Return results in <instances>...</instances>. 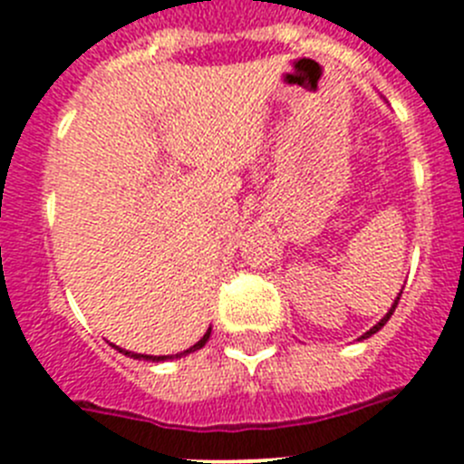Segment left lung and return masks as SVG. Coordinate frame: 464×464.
Segmentation results:
<instances>
[{
    "label": "left lung",
    "mask_w": 464,
    "mask_h": 464,
    "mask_svg": "<svg viewBox=\"0 0 464 464\" xmlns=\"http://www.w3.org/2000/svg\"><path fill=\"white\" fill-rule=\"evenodd\" d=\"M400 297H401V290H400V293H397L395 302H392V306H391V309H388V314H385V315H383V318H381V321H379V323H376V325H374V327H370V330L364 332L362 337H360V342H362V339H370V337H372V334H376V332H379V330H381V327H383V325H385V323L391 321V315H392V314H395V306H397V302H400Z\"/></svg>",
    "instance_id": "obj_1"
}]
</instances>
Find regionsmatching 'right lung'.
Here are the masks:
<instances>
[{
  "label": "right lung",
  "mask_w": 464,
  "mask_h": 464,
  "mask_svg": "<svg viewBox=\"0 0 464 464\" xmlns=\"http://www.w3.org/2000/svg\"><path fill=\"white\" fill-rule=\"evenodd\" d=\"M208 337H211V327H208V330L204 332V337L199 339V342H197L195 346H190V348H188V351H181V353H176V355H143V353H132V351H125V348H118V346H113V343H111V346L118 348V353L127 355V358H134V360H153V362H165V360L183 358V355H188V353H195V351H199V348H202L204 343L208 342Z\"/></svg>",
  "instance_id": "obj_1"
}]
</instances>
